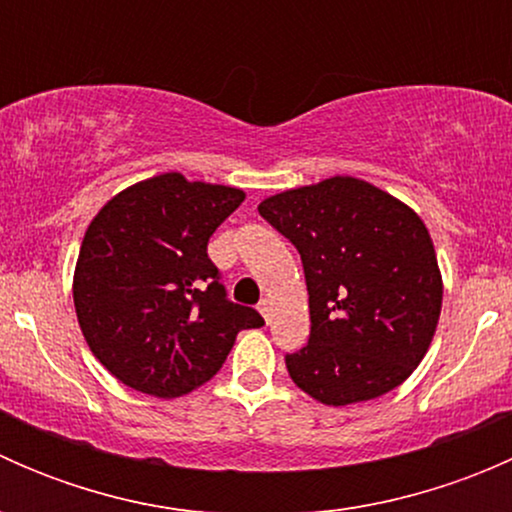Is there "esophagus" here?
I'll return each mask as SVG.
<instances>
[{
	"instance_id": "1",
	"label": "esophagus",
	"mask_w": 512,
	"mask_h": 512,
	"mask_svg": "<svg viewBox=\"0 0 512 512\" xmlns=\"http://www.w3.org/2000/svg\"><path fill=\"white\" fill-rule=\"evenodd\" d=\"M257 309H260V314L265 317V322H267V319H270V302H267V299H262V302L257 304Z\"/></svg>"
}]
</instances>
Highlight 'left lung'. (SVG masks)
<instances>
[{
    "instance_id": "8db88e82",
    "label": "left lung",
    "mask_w": 512,
    "mask_h": 512,
    "mask_svg": "<svg viewBox=\"0 0 512 512\" xmlns=\"http://www.w3.org/2000/svg\"><path fill=\"white\" fill-rule=\"evenodd\" d=\"M302 257L309 342L287 354L294 384L327 406L396 389L428 352L443 285L431 235L394 195L349 175L262 200Z\"/></svg>"
}]
</instances>
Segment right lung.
Here are the masks:
<instances>
[{"instance_id": "obj_1", "label": "right lung", "mask_w": 512, "mask_h": 512, "mask_svg": "<svg viewBox=\"0 0 512 512\" xmlns=\"http://www.w3.org/2000/svg\"><path fill=\"white\" fill-rule=\"evenodd\" d=\"M245 200L227 185L163 173L108 200L81 242L74 307L118 381L175 399L213 379L237 332L265 319L227 299L208 240Z\"/></svg>"}]
</instances>
